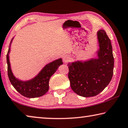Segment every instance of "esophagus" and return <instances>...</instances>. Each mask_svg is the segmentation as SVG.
<instances>
[{
    "label": "esophagus",
    "instance_id": "esophagus-1",
    "mask_svg": "<svg viewBox=\"0 0 128 128\" xmlns=\"http://www.w3.org/2000/svg\"><path fill=\"white\" fill-rule=\"evenodd\" d=\"M63 60H64V63H67L70 60V57L68 56H64L63 58Z\"/></svg>",
    "mask_w": 128,
    "mask_h": 128
}]
</instances>
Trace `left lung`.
Here are the masks:
<instances>
[{"label": "left lung", "instance_id": "8db88e82", "mask_svg": "<svg viewBox=\"0 0 128 128\" xmlns=\"http://www.w3.org/2000/svg\"><path fill=\"white\" fill-rule=\"evenodd\" d=\"M98 38L100 47L98 59L68 64L71 87L83 97L100 94L110 83L114 74V58L110 39L102 29L98 31Z\"/></svg>", "mask_w": 128, "mask_h": 128}]
</instances>
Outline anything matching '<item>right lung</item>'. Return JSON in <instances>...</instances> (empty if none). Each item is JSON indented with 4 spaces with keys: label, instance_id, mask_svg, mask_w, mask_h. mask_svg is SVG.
I'll use <instances>...</instances> for the list:
<instances>
[{
    "label": "right lung",
    "instance_id": "obj_1",
    "mask_svg": "<svg viewBox=\"0 0 128 128\" xmlns=\"http://www.w3.org/2000/svg\"><path fill=\"white\" fill-rule=\"evenodd\" d=\"M10 51L9 48L7 54L8 76L10 82L16 91L21 95L29 98L40 97L46 93L49 90V82L50 77L56 72L58 67L63 64L61 58L46 64L34 79L23 82L16 79L12 74L9 60Z\"/></svg>",
    "mask_w": 128,
    "mask_h": 128
}]
</instances>
